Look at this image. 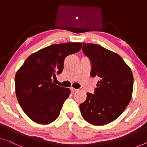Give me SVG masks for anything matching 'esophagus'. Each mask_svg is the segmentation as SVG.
Instances as JSON below:
<instances>
[{
    "instance_id": "1",
    "label": "esophagus",
    "mask_w": 147,
    "mask_h": 147,
    "mask_svg": "<svg viewBox=\"0 0 147 147\" xmlns=\"http://www.w3.org/2000/svg\"><path fill=\"white\" fill-rule=\"evenodd\" d=\"M70 90H71V92H74V91H77L78 89H76V88H72V87H71V88H70Z\"/></svg>"
}]
</instances>
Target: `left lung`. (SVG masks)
<instances>
[{
  "label": "left lung",
  "instance_id": "8db88e82",
  "mask_svg": "<svg viewBox=\"0 0 147 147\" xmlns=\"http://www.w3.org/2000/svg\"><path fill=\"white\" fill-rule=\"evenodd\" d=\"M82 50L91 61V76L99 81L94 94L87 93L86 101L80 105L81 114L92 125L108 124L122 114L131 101L133 74L119 55L101 46L83 43Z\"/></svg>",
  "mask_w": 147,
  "mask_h": 147
}]
</instances>
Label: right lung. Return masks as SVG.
Masks as SVG:
<instances>
[{"instance_id": "obj_1", "label": "right lung", "mask_w": 147, "mask_h": 147, "mask_svg": "<svg viewBox=\"0 0 147 147\" xmlns=\"http://www.w3.org/2000/svg\"><path fill=\"white\" fill-rule=\"evenodd\" d=\"M80 42L53 44L31 54L15 76L17 99L26 115L39 124L58 117L70 89L54 84L52 78L60 74L67 56L82 49Z\"/></svg>"}]
</instances>
